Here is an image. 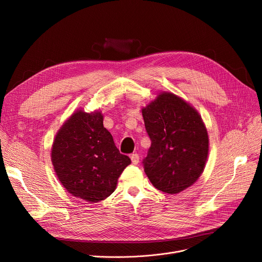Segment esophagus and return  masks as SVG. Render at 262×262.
Listing matches in <instances>:
<instances>
[{
	"mask_svg": "<svg viewBox=\"0 0 262 262\" xmlns=\"http://www.w3.org/2000/svg\"><path fill=\"white\" fill-rule=\"evenodd\" d=\"M130 159H132V162L133 164H138L139 163V155L138 154H132L130 155Z\"/></svg>",
	"mask_w": 262,
	"mask_h": 262,
	"instance_id": "esophagus-1",
	"label": "esophagus"
}]
</instances>
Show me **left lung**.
<instances>
[{
    "instance_id": "left-lung-1",
    "label": "left lung",
    "mask_w": 262,
    "mask_h": 262,
    "mask_svg": "<svg viewBox=\"0 0 262 262\" xmlns=\"http://www.w3.org/2000/svg\"><path fill=\"white\" fill-rule=\"evenodd\" d=\"M150 147L143 160L153 186L176 194L202 175L209 152L207 128L198 110L172 92H160L142 108Z\"/></svg>"
}]
</instances>
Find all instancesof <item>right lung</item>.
<instances>
[{
  "label": "right lung",
  "instance_id": "obj_1",
  "mask_svg": "<svg viewBox=\"0 0 262 262\" xmlns=\"http://www.w3.org/2000/svg\"><path fill=\"white\" fill-rule=\"evenodd\" d=\"M103 119L99 110L77 109L57 132L51 149L54 171L61 185L73 196L89 203L112 194L130 163L128 156L120 154Z\"/></svg>",
  "mask_w": 262,
  "mask_h": 262
}]
</instances>
